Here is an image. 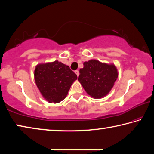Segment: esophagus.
I'll use <instances>...</instances> for the list:
<instances>
[{"mask_svg": "<svg viewBox=\"0 0 154 154\" xmlns=\"http://www.w3.org/2000/svg\"><path fill=\"white\" fill-rule=\"evenodd\" d=\"M75 73H76V75H77V77L79 76V71H77H77H75Z\"/></svg>", "mask_w": 154, "mask_h": 154, "instance_id": "esophagus-1", "label": "esophagus"}]
</instances>
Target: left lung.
<instances>
[{"label": "left lung", "instance_id": "1", "mask_svg": "<svg viewBox=\"0 0 154 154\" xmlns=\"http://www.w3.org/2000/svg\"><path fill=\"white\" fill-rule=\"evenodd\" d=\"M79 73L78 80L88 94L94 98L107 94L118 77L115 65L101 63L95 60L85 62Z\"/></svg>", "mask_w": 154, "mask_h": 154}]
</instances>
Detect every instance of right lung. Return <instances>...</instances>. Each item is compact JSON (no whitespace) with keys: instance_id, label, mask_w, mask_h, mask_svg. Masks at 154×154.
<instances>
[{"instance_id":"add662e5","label":"right lung","mask_w":154,"mask_h":154,"mask_svg":"<svg viewBox=\"0 0 154 154\" xmlns=\"http://www.w3.org/2000/svg\"><path fill=\"white\" fill-rule=\"evenodd\" d=\"M77 75L69 66L56 60L38 64L35 71L36 84L49 103H58L66 98Z\"/></svg>"}]
</instances>
